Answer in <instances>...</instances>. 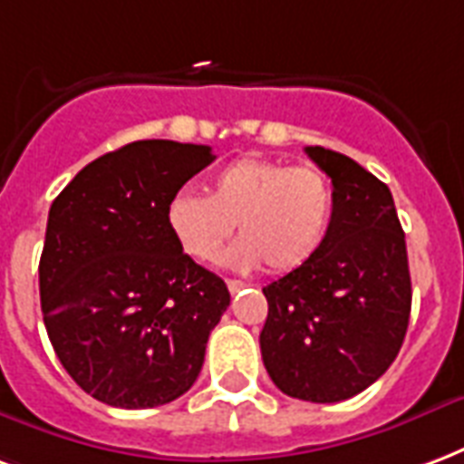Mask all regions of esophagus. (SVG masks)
Here are the masks:
<instances>
[{
	"mask_svg": "<svg viewBox=\"0 0 464 464\" xmlns=\"http://www.w3.org/2000/svg\"><path fill=\"white\" fill-rule=\"evenodd\" d=\"M226 285H228V293L231 295L241 293L243 287H246V283H241V280H226Z\"/></svg>",
	"mask_w": 464,
	"mask_h": 464,
	"instance_id": "34e87169",
	"label": "esophagus"
}]
</instances>
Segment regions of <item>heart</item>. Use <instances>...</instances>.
Masks as SVG:
<instances>
[{
    "label": "heart",
    "mask_w": 464,
    "mask_h": 464,
    "mask_svg": "<svg viewBox=\"0 0 464 464\" xmlns=\"http://www.w3.org/2000/svg\"><path fill=\"white\" fill-rule=\"evenodd\" d=\"M332 214L334 191L319 169L243 157L216 171L206 197H171L164 221L171 241L194 263L216 260L236 226L241 238L226 253L228 266L293 273L322 248Z\"/></svg>",
    "instance_id": "1"
}]
</instances>
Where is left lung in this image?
<instances>
[{
    "label": "left lung",
    "mask_w": 464,
    "mask_h": 464,
    "mask_svg": "<svg viewBox=\"0 0 464 464\" xmlns=\"http://www.w3.org/2000/svg\"><path fill=\"white\" fill-rule=\"evenodd\" d=\"M304 152L332 179L334 214L322 248L263 287L260 352L283 393L337 403L369 389L401 352L413 297L406 233L372 171L324 147Z\"/></svg>",
    "instance_id": "1"
}]
</instances>
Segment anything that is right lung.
Returning a JSON list of instances; mask_svg holds the SVG:
<instances>
[{
    "mask_svg": "<svg viewBox=\"0 0 464 464\" xmlns=\"http://www.w3.org/2000/svg\"><path fill=\"white\" fill-rule=\"evenodd\" d=\"M211 162L206 145L140 140L83 167L51 204L44 324L71 379L108 406L187 393L231 304L226 283L188 260L164 221L169 198Z\"/></svg>",
    "mask_w": 464,
    "mask_h": 464,
    "instance_id": "obj_1",
    "label": "right lung"
}]
</instances>
